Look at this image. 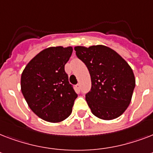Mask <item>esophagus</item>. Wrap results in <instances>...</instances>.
<instances>
[{
	"label": "esophagus",
	"mask_w": 153,
	"mask_h": 153,
	"mask_svg": "<svg viewBox=\"0 0 153 153\" xmlns=\"http://www.w3.org/2000/svg\"><path fill=\"white\" fill-rule=\"evenodd\" d=\"M75 89H76L77 91H81V86H80V84H79V83L77 84L76 86H75Z\"/></svg>",
	"instance_id": "esophagus-1"
}]
</instances>
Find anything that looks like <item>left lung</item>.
Wrapping results in <instances>:
<instances>
[{
	"label": "left lung",
	"mask_w": 153,
	"mask_h": 153,
	"mask_svg": "<svg viewBox=\"0 0 153 153\" xmlns=\"http://www.w3.org/2000/svg\"><path fill=\"white\" fill-rule=\"evenodd\" d=\"M77 57L86 64L91 89L86 100L94 116L112 120L128 108L135 88L133 70L113 49L103 45L74 48Z\"/></svg>",
	"instance_id": "1"
}]
</instances>
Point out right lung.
<instances>
[{"instance_id":"obj_1","label":"right lung","mask_w":153,"mask_h":153,"mask_svg":"<svg viewBox=\"0 0 153 153\" xmlns=\"http://www.w3.org/2000/svg\"><path fill=\"white\" fill-rule=\"evenodd\" d=\"M71 47H51L36 55L21 74V91L28 106L49 122H59L71 115L78 97L68 81L65 64L71 56Z\"/></svg>"}]
</instances>
